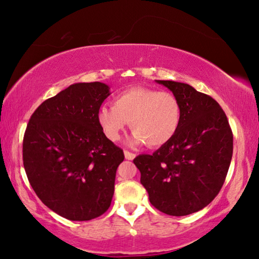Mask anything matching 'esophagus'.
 Here are the masks:
<instances>
[{
    "label": "esophagus",
    "instance_id": "esophagus-1",
    "mask_svg": "<svg viewBox=\"0 0 259 259\" xmlns=\"http://www.w3.org/2000/svg\"><path fill=\"white\" fill-rule=\"evenodd\" d=\"M124 155H125L126 159H128V160H133L135 158V153L130 152L128 150H124Z\"/></svg>",
    "mask_w": 259,
    "mask_h": 259
}]
</instances>
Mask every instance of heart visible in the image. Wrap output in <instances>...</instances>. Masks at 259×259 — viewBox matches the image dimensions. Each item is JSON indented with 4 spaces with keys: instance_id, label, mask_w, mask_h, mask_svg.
I'll return each mask as SVG.
<instances>
[{
    "instance_id": "obj_1",
    "label": "heart",
    "mask_w": 259,
    "mask_h": 259,
    "mask_svg": "<svg viewBox=\"0 0 259 259\" xmlns=\"http://www.w3.org/2000/svg\"><path fill=\"white\" fill-rule=\"evenodd\" d=\"M97 120L106 138L117 142L127 122L133 131V143L159 148L168 143L180 128L182 108L168 91L131 88L112 99V107L102 106Z\"/></svg>"
}]
</instances>
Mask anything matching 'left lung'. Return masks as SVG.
Segmentation results:
<instances>
[{"mask_svg": "<svg viewBox=\"0 0 259 259\" xmlns=\"http://www.w3.org/2000/svg\"><path fill=\"white\" fill-rule=\"evenodd\" d=\"M157 83L179 99L182 120L168 143L133 162L153 207L167 215H190L209 205L223 187L233 153L232 130L209 95L185 83Z\"/></svg>", "mask_w": 259, "mask_h": 259, "instance_id": "left-lung-1", "label": "left lung"}]
</instances>
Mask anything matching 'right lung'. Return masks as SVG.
<instances>
[{
    "label": "right lung",
    "mask_w": 259,
    "mask_h": 259,
    "mask_svg": "<svg viewBox=\"0 0 259 259\" xmlns=\"http://www.w3.org/2000/svg\"><path fill=\"white\" fill-rule=\"evenodd\" d=\"M109 86L76 83L38 106L22 142L31 188L45 206L70 221H90L110 207L124 152L106 138L97 113Z\"/></svg>",
    "instance_id": "add662e5"
}]
</instances>
